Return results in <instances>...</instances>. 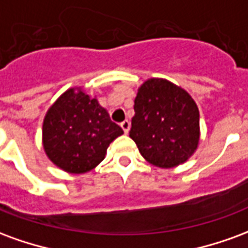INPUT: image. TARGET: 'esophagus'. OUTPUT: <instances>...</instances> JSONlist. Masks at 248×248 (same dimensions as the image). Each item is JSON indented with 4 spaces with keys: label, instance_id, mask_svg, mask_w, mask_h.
<instances>
[{
    "label": "esophagus",
    "instance_id": "esophagus-1",
    "mask_svg": "<svg viewBox=\"0 0 248 248\" xmlns=\"http://www.w3.org/2000/svg\"><path fill=\"white\" fill-rule=\"evenodd\" d=\"M121 127H122V130L124 131V134H127L130 130V122L129 121H124L122 124H121Z\"/></svg>",
    "mask_w": 248,
    "mask_h": 248
}]
</instances>
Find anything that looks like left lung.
<instances>
[{"label":"left lung","mask_w":248,"mask_h":248,"mask_svg":"<svg viewBox=\"0 0 248 248\" xmlns=\"http://www.w3.org/2000/svg\"><path fill=\"white\" fill-rule=\"evenodd\" d=\"M130 138L154 166L170 169L186 162L199 142V110L190 94L171 82L151 78L134 101Z\"/></svg>","instance_id":"left-lung-1"}]
</instances>
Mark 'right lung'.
<instances>
[{
	"label": "right lung",
	"mask_w": 248,
	"mask_h": 248,
	"mask_svg": "<svg viewBox=\"0 0 248 248\" xmlns=\"http://www.w3.org/2000/svg\"><path fill=\"white\" fill-rule=\"evenodd\" d=\"M124 130L95 98L69 89L44 119V149L54 165L71 174L90 171L103 161L108 145Z\"/></svg>",
	"instance_id": "obj_1"
}]
</instances>
